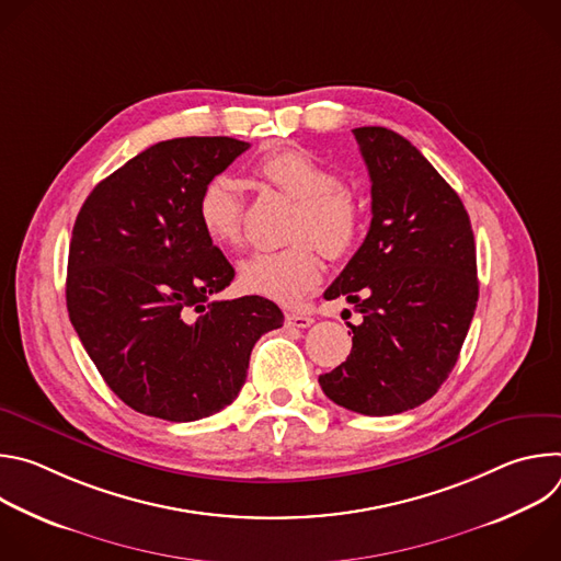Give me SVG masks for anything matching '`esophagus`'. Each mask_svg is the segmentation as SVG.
I'll return each instance as SVG.
<instances>
[{"label": "esophagus", "mask_w": 561, "mask_h": 561, "mask_svg": "<svg viewBox=\"0 0 561 561\" xmlns=\"http://www.w3.org/2000/svg\"><path fill=\"white\" fill-rule=\"evenodd\" d=\"M314 319L306 312H288L286 314V327L288 329H308Z\"/></svg>", "instance_id": "1"}]
</instances>
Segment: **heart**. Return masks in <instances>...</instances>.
Listing matches in <instances>:
<instances>
[{"label":"heart","instance_id":"b5f03b06","mask_svg":"<svg viewBox=\"0 0 561 561\" xmlns=\"http://www.w3.org/2000/svg\"><path fill=\"white\" fill-rule=\"evenodd\" d=\"M262 184L275 188L295 210L277 251H257L239 264V286L247 293L293 306L322 279L314 247L331 260L344 257L359 234L362 208L340 173L306 148H279L255 164ZM197 219L215 244L234 247L242 239L244 195L228 175L210 178L197 197Z\"/></svg>","mask_w":561,"mask_h":561}]
</instances>
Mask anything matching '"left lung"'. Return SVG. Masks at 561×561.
<instances>
[{"label":"left lung","instance_id":"8db88e82","mask_svg":"<svg viewBox=\"0 0 561 561\" xmlns=\"http://www.w3.org/2000/svg\"><path fill=\"white\" fill-rule=\"evenodd\" d=\"M370 175V228L327 288L364 314L342 366L319 375L337 407L397 415L431 399L457 364L474 314V237L459 195L402 135L355 128ZM348 331V335H351Z\"/></svg>","mask_w":561,"mask_h":561}]
</instances>
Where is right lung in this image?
I'll return each instance as SVG.
<instances>
[{
    "instance_id": "obj_1",
    "label": "right lung",
    "mask_w": 561,
    "mask_h": 561,
    "mask_svg": "<svg viewBox=\"0 0 561 561\" xmlns=\"http://www.w3.org/2000/svg\"><path fill=\"white\" fill-rule=\"evenodd\" d=\"M249 146L159 141L102 180L75 219L70 324L111 390L141 415L219 413L244 386L255 342L284 324L271 299H210L234 268L204 232L197 197Z\"/></svg>"
}]
</instances>
